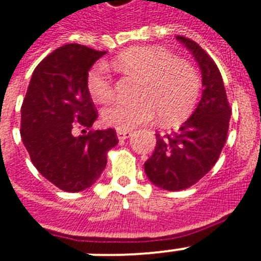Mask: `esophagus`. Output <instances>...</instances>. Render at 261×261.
Returning a JSON list of instances; mask_svg holds the SVG:
<instances>
[{"mask_svg":"<svg viewBox=\"0 0 261 261\" xmlns=\"http://www.w3.org/2000/svg\"><path fill=\"white\" fill-rule=\"evenodd\" d=\"M131 131L128 130H118L116 131V135H118V139L119 141H123V139H127V138H130L131 137Z\"/></svg>","mask_w":261,"mask_h":261,"instance_id":"esophagus-1","label":"esophagus"}]
</instances>
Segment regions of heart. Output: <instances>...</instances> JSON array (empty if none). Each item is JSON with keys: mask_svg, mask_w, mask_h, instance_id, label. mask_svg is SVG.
<instances>
[{"mask_svg": "<svg viewBox=\"0 0 261 261\" xmlns=\"http://www.w3.org/2000/svg\"><path fill=\"white\" fill-rule=\"evenodd\" d=\"M112 68L139 77L135 101H112L101 111V119L116 130H133L158 119L173 126L192 112L200 94V76L189 61L175 59L160 46H134L111 61ZM87 88L96 101L112 95V77L105 63L88 71Z\"/></svg>", "mask_w": 261, "mask_h": 261, "instance_id": "heart-1", "label": "heart"}]
</instances>
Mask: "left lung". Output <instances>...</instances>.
Listing matches in <instances>:
<instances>
[{
    "instance_id": "left-lung-1",
    "label": "left lung",
    "mask_w": 261,
    "mask_h": 261,
    "mask_svg": "<svg viewBox=\"0 0 261 261\" xmlns=\"http://www.w3.org/2000/svg\"><path fill=\"white\" fill-rule=\"evenodd\" d=\"M175 39L193 55L201 69L202 95L190 118L177 133L161 137L152 155L145 162V173L156 188L184 190L200 181L219 160L229 128L230 107L217 65L197 42Z\"/></svg>"
}]
</instances>
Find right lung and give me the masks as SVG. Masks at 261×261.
Segmentation results:
<instances>
[{"label":"right lung","instance_id":"right-lung-1","mask_svg":"<svg viewBox=\"0 0 261 261\" xmlns=\"http://www.w3.org/2000/svg\"><path fill=\"white\" fill-rule=\"evenodd\" d=\"M107 52L67 44L46 56L32 73L21 107V138L32 164L64 192H82L97 181L116 146L114 128L87 133L97 112L87 75Z\"/></svg>","mask_w":261,"mask_h":261}]
</instances>
